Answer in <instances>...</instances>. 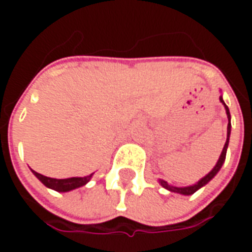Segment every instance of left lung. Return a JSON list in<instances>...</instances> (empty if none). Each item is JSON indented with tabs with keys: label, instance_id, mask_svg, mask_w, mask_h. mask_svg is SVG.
Returning a JSON list of instances; mask_svg holds the SVG:
<instances>
[{
	"label": "left lung",
	"instance_id": "left-lung-1",
	"mask_svg": "<svg viewBox=\"0 0 252 252\" xmlns=\"http://www.w3.org/2000/svg\"><path fill=\"white\" fill-rule=\"evenodd\" d=\"M220 101L222 102V105H224V108H225V112H227V117H228V126H227V142H225V144H224V148H222L221 151V155H220V158H219V160H217L216 166L213 167V169L208 173V174L204 177V178H201L197 184H194V185L191 186H185V188H177V186H173V185H169L166 181L163 180H159V184L163 186L164 189L170 190V191H174V193H180V194H184V195H190L193 194V193H195L197 190L201 189L202 186H205L209 181L215 177V175L220 171V169H221L222 163H224V160H225V155H227V148H228V143H229V135H231V115H229V109H228V106L225 105V102L222 101V97L220 95Z\"/></svg>",
	"mask_w": 252,
	"mask_h": 252
}]
</instances>
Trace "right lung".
I'll return each mask as SVG.
<instances>
[{
    "label": "right lung",
    "instance_id": "right-lung-1",
    "mask_svg": "<svg viewBox=\"0 0 252 252\" xmlns=\"http://www.w3.org/2000/svg\"><path fill=\"white\" fill-rule=\"evenodd\" d=\"M32 173L35 174L36 178L40 181L43 185L52 190L62 191V193L86 185L93 177V174H90L86 175V177H71V178H66V180H57V178H50V177H46V175L40 174V173H36L35 170H32Z\"/></svg>",
    "mask_w": 252,
    "mask_h": 252
}]
</instances>
